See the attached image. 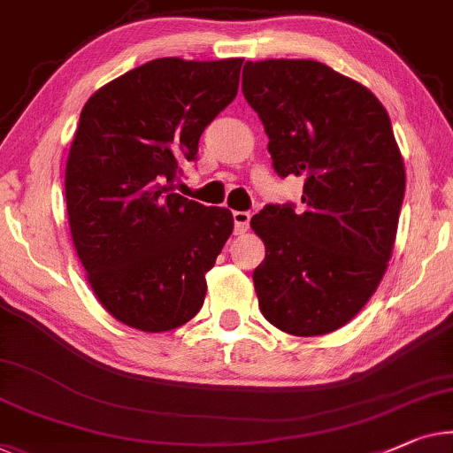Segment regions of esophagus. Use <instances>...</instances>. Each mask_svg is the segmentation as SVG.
Masks as SVG:
<instances>
[{"instance_id":"1","label":"esophagus","mask_w":453,"mask_h":453,"mask_svg":"<svg viewBox=\"0 0 453 453\" xmlns=\"http://www.w3.org/2000/svg\"><path fill=\"white\" fill-rule=\"evenodd\" d=\"M233 220H234V233L242 234V233H247L249 220H251V214H249V212H241V211H234V212H233Z\"/></svg>"}]
</instances>
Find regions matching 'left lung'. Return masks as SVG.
<instances>
[{
  "label": "left lung",
  "instance_id": "obj_1",
  "mask_svg": "<svg viewBox=\"0 0 453 453\" xmlns=\"http://www.w3.org/2000/svg\"><path fill=\"white\" fill-rule=\"evenodd\" d=\"M242 94L275 172L304 178L303 211L270 204L251 219L265 245L253 272L259 308L290 335H326L368 304L395 249L406 175L388 112L311 58L247 61Z\"/></svg>",
  "mask_w": 453,
  "mask_h": 453
}]
</instances>
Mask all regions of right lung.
<instances>
[{
	"label": "right lung",
	"mask_w": 453,
	"mask_h": 453,
	"mask_svg": "<svg viewBox=\"0 0 453 453\" xmlns=\"http://www.w3.org/2000/svg\"><path fill=\"white\" fill-rule=\"evenodd\" d=\"M241 65L155 58L81 110L65 169L71 239L96 298L133 329H178L204 304L233 214L183 198L173 181L237 96Z\"/></svg>",
	"instance_id": "right-lung-1"
}]
</instances>
